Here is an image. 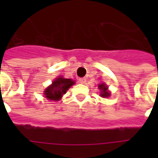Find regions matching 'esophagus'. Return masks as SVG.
Listing matches in <instances>:
<instances>
[{
  "instance_id": "esophagus-1",
  "label": "esophagus",
  "mask_w": 158,
  "mask_h": 158,
  "mask_svg": "<svg viewBox=\"0 0 158 158\" xmlns=\"http://www.w3.org/2000/svg\"><path fill=\"white\" fill-rule=\"evenodd\" d=\"M79 82L80 84H85L86 83V79L85 78H80V79H79Z\"/></svg>"
}]
</instances>
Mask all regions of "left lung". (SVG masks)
<instances>
[{
  "label": "left lung",
  "mask_w": 158,
  "mask_h": 158,
  "mask_svg": "<svg viewBox=\"0 0 158 158\" xmlns=\"http://www.w3.org/2000/svg\"><path fill=\"white\" fill-rule=\"evenodd\" d=\"M98 88L101 90V96L102 98H108L110 96V92L107 90V86L105 84H99Z\"/></svg>",
  "instance_id": "obj_1"
}]
</instances>
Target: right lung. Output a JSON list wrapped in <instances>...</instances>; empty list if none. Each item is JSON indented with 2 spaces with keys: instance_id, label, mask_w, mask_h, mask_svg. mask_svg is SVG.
<instances>
[{
  "instance_id": "add662e5",
  "label": "right lung",
  "mask_w": 158,
  "mask_h": 158,
  "mask_svg": "<svg viewBox=\"0 0 158 158\" xmlns=\"http://www.w3.org/2000/svg\"><path fill=\"white\" fill-rule=\"evenodd\" d=\"M74 84V81L69 79H64L60 77L52 82V84L46 89L44 94L49 100L58 101L61 98L63 94L66 93L68 89Z\"/></svg>"
}]
</instances>
